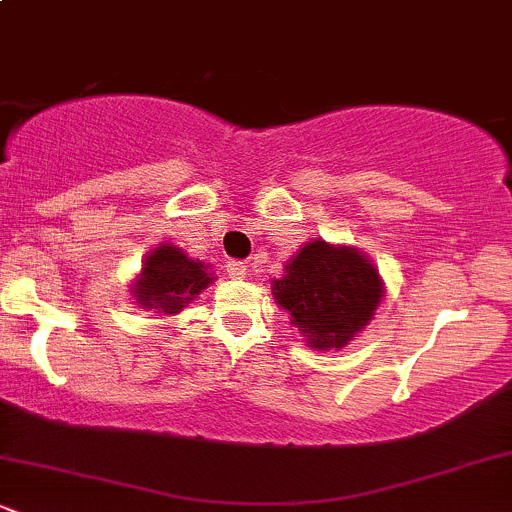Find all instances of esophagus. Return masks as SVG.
I'll use <instances>...</instances> for the list:
<instances>
[{"mask_svg": "<svg viewBox=\"0 0 512 512\" xmlns=\"http://www.w3.org/2000/svg\"><path fill=\"white\" fill-rule=\"evenodd\" d=\"M226 274L231 276V279H243V276H245V262L228 260L226 262Z\"/></svg>", "mask_w": 512, "mask_h": 512, "instance_id": "esophagus-1", "label": "esophagus"}]
</instances>
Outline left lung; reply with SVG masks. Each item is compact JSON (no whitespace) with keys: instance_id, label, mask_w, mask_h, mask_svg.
<instances>
[{"instance_id":"left-lung-1","label":"left lung","mask_w":512,"mask_h":512,"mask_svg":"<svg viewBox=\"0 0 512 512\" xmlns=\"http://www.w3.org/2000/svg\"><path fill=\"white\" fill-rule=\"evenodd\" d=\"M272 293L305 344L330 351L349 344L373 320L383 301V279L356 248L313 240L272 281Z\"/></svg>"}]
</instances>
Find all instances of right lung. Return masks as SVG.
I'll list each match as a JSON object with an SVG mask.
<instances>
[{
	"label": "right lung",
	"mask_w": 512,
	"mask_h": 512,
	"mask_svg": "<svg viewBox=\"0 0 512 512\" xmlns=\"http://www.w3.org/2000/svg\"><path fill=\"white\" fill-rule=\"evenodd\" d=\"M207 269L204 262L190 260L180 248L163 243L146 255L142 274L132 286V296L146 310L175 315L214 281Z\"/></svg>",
	"instance_id": "right-lung-1"
}]
</instances>
